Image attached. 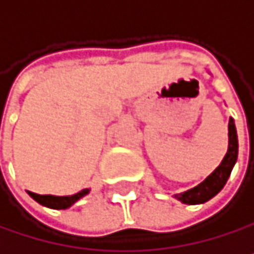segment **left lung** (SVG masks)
<instances>
[{
	"mask_svg": "<svg viewBox=\"0 0 254 254\" xmlns=\"http://www.w3.org/2000/svg\"><path fill=\"white\" fill-rule=\"evenodd\" d=\"M236 159H238V136H236L235 121L233 118H230L229 120V148H227L224 159L220 163V167L198 186L189 189L186 192L176 194L174 197L185 204H200V203L210 200L224 188L236 163Z\"/></svg>",
	"mask_w": 254,
	"mask_h": 254,
	"instance_id": "left-lung-1",
	"label": "left lung"
}]
</instances>
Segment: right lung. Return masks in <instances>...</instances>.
Returning <instances> with one entry per match:
<instances>
[{"label": "right lung", "mask_w": 254, "mask_h": 254, "mask_svg": "<svg viewBox=\"0 0 254 254\" xmlns=\"http://www.w3.org/2000/svg\"><path fill=\"white\" fill-rule=\"evenodd\" d=\"M33 200H36L39 204L47 206L50 209H68L71 207L77 200L89 194V189H83V191L74 194V195H66V197H57V195H39L34 192H28Z\"/></svg>", "instance_id": "add662e5"}]
</instances>
